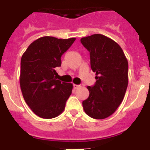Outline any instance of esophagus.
<instances>
[{
	"label": "esophagus",
	"instance_id": "esophagus-1",
	"mask_svg": "<svg viewBox=\"0 0 150 150\" xmlns=\"http://www.w3.org/2000/svg\"><path fill=\"white\" fill-rule=\"evenodd\" d=\"M79 87V85H76V84H74V88H75V89H76V88H78Z\"/></svg>",
	"mask_w": 150,
	"mask_h": 150
}]
</instances>
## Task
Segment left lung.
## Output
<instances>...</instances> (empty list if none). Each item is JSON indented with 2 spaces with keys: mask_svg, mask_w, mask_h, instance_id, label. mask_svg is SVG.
I'll return each instance as SVG.
<instances>
[{
  "mask_svg": "<svg viewBox=\"0 0 150 150\" xmlns=\"http://www.w3.org/2000/svg\"><path fill=\"white\" fill-rule=\"evenodd\" d=\"M81 43L90 54L96 82L88 86L89 96L83 101L85 112L96 120L107 118L116 110L125 95L128 64L120 46L103 34L83 38Z\"/></svg>",
  "mask_w": 150,
  "mask_h": 150,
  "instance_id": "8db88e82",
  "label": "left lung"
}]
</instances>
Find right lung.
<instances>
[{
    "mask_svg": "<svg viewBox=\"0 0 150 150\" xmlns=\"http://www.w3.org/2000/svg\"><path fill=\"white\" fill-rule=\"evenodd\" d=\"M76 38L42 37L30 43L21 59L20 87L26 104L37 116L52 119L60 115L72 93V83L55 78L61 57Z\"/></svg>",
    "mask_w": 150,
    "mask_h": 150,
    "instance_id": "1",
    "label": "right lung"
}]
</instances>
